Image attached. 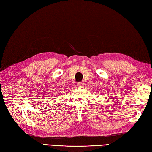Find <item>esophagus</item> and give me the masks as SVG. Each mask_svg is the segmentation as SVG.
I'll list each match as a JSON object with an SVG mask.
<instances>
[{"label":"esophagus","mask_w":152,"mask_h":152,"mask_svg":"<svg viewBox=\"0 0 152 152\" xmlns=\"http://www.w3.org/2000/svg\"><path fill=\"white\" fill-rule=\"evenodd\" d=\"M77 87H79V88H81V87H83V85H84V84L82 83V82H79V83H77Z\"/></svg>","instance_id":"obj_1"}]
</instances>
